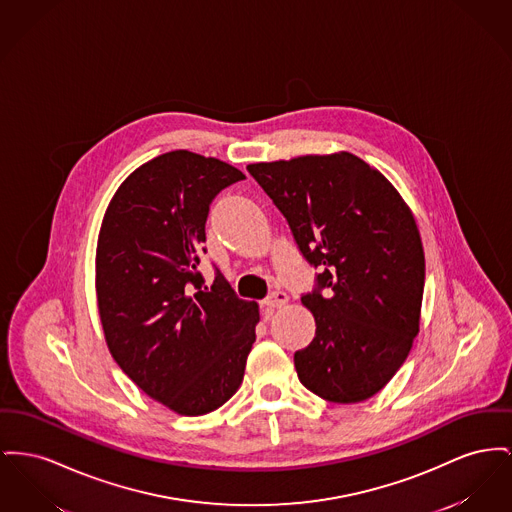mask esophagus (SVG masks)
Wrapping results in <instances>:
<instances>
[{"label":"esophagus","mask_w":512,"mask_h":512,"mask_svg":"<svg viewBox=\"0 0 512 512\" xmlns=\"http://www.w3.org/2000/svg\"><path fill=\"white\" fill-rule=\"evenodd\" d=\"M286 301H288V296H286L284 292L276 290V292H272L269 298H265V301H263V305H265L267 309H278V307L286 305Z\"/></svg>","instance_id":"obj_1"}]
</instances>
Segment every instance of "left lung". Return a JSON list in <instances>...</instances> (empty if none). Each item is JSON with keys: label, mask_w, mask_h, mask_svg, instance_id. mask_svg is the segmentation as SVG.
I'll list each match as a JSON object with an SVG mask.
<instances>
[{"label": "left lung", "mask_w": 512, "mask_h": 512, "mask_svg": "<svg viewBox=\"0 0 512 512\" xmlns=\"http://www.w3.org/2000/svg\"><path fill=\"white\" fill-rule=\"evenodd\" d=\"M247 170L288 220L305 261L321 271L317 288L301 296L317 327L294 354L301 385L338 404L371 398L420 332L425 257L414 214L391 181L352 152Z\"/></svg>", "instance_id": "left-lung-1"}]
</instances>
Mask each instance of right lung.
Segmentation results:
<instances>
[{"instance_id": "add662e5", "label": "right lung", "mask_w": 512, "mask_h": 512, "mask_svg": "<svg viewBox=\"0 0 512 512\" xmlns=\"http://www.w3.org/2000/svg\"><path fill=\"white\" fill-rule=\"evenodd\" d=\"M238 168L189 151L139 166L112 197L96 245V300L110 354L151 398L203 416L240 389L259 323L220 272L197 271L212 199Z\"/></svg>"}]
</instances>
